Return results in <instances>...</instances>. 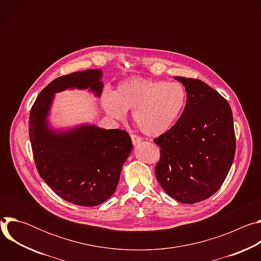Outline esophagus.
Returning <instances> with one entry per match:
<instances>
[{
    "mask_svg": "<svg viewBox=\"0 0 261 261\" xmlns=\"http://www.w3.org/2000/svg\"><path fill=\"white\" fill-rule=\"evenodd\" d=\"M130 136H131V140H132V143H133L134 145L138 144V143L141 141V138H140L139 136L135 135V134H131Z\"/></svg>",
    "mask_w": 261,
    "mask_h": 261,
    "instance_id": "obj_1",
    "label": "esophagus"
}]
</instances>
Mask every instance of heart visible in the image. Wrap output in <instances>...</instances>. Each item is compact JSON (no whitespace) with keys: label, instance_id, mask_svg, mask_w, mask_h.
<instances>
[{"label":"heart","instance_id":"b5f03b06","mask_svg":"<svg viewBox=\"0 0 261 261\" xmlns=\"http://www.w3.org/2000/svg\"><path fill=\"white\" fill-rule=\"evenodd\" d=\"M186 103L187 92L182 85L140 77L125 80L113 93L105 92L102 96L103 108L110 118L122 121L132 110L135 126L151 137L169 131Z\"/></svg>","mask_w":261,"mask_h":261}]
</instances>
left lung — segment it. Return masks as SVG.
<instances>
[{"mask_svg":"<svg viewBox=\"0 0 261 261\" xmlns=\"http://www.w3.org/2000/svg\"><path fill=\"white\" fill-rule=\"evenodd\" d=\"M187 92L181 116L154 139L160 146L156 177L163 190L181 203L192 204L216 193L225 180L236 154L229 103L205 83L174 76Z\"/></svg>","mask_w":261,"mask_h":261,"instance_id":"left-lung-1","label":"left lung"}]
</instances>
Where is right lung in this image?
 Segmentation results:
<instances>
[{
    "mask_svg": "<svg viewBox=\"0 0 261 261\" xmlns=\"http://www.w3.org/2000/svg\"><path fill=\"white\" fill-rule=\"evenodd\" d=\"M101 79L99 69L58 77L41 91L30 113L29 133L37 170L56 194L82 206L98 205L115 193L132 151L131 138L124 130L89 124L55 131L47 117L56 93L89 89L99 97Z\"/></svg>",
    "mask_w": 261,
    "mask_h": 261,
    "instance_id": "add662e5",
    "label": "right lung"
}]
</instances>
